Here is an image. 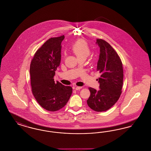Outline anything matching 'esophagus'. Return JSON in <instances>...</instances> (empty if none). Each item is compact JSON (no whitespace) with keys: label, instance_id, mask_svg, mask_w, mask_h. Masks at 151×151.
Returning a JSON list of instances; mask_svg holds the SVG:
<instances>
[{"label":"esophagus","instance_id":"obj_1","mask_svg":"<svg viewBox=\"0 0 151 151\" xmlns=\"http://www.w3.org/2000/svg\"><path fill=\"white\" fill-rule=\"evenodd\" d=\"M82 88V87H75V90L78 91V90H80Z\"/></svg>","mask_w":151,"mask_h":151}]
</instances>
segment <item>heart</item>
<instances>
[{
    "mask_svg": "<svg viewBox=\"0 0 151 151\" xmlns=\"http://www.w3.org/2000/svg\"><path fill=\"white\" fill-rule=\"evenodd\" d=\"M72 51L78 59H86L91 53L89 46L84 40H79L76 42L72 46Z\"/></svg>",
    "mask_w": 151,
    "mask_h": 151,
    "instance_id": "obj_1",
    "label": "heart"
}]
</instances>
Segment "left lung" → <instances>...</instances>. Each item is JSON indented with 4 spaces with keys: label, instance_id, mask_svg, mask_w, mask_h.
I'll return each mask as SVG.
<instances>
[{
    "label": "left lung",
    "instance_id": "left-lung-1",
    "mask_svg": "<svg viewBox=\"0 0 151 151\" xmlns=\"http://www.w3.org/2000/svg\"><path fill=\"white\" fill-rule=\"evenodd\" d=\"M100 47L97 71L100 90L89 87L90 96L87 100L88 106L96 111H106L117 101L121 94L124 71L122 63L118 54L104 40L97 39Z\"/></svg>",
    "mask_w": 151,
    "mask_h": 151
}]
</instances>
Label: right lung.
<instances>
[{
	"label": "right lung",
	"mask_w": 151,
	"mask_h": 151,
	"mask_svg": "<svg viewBox=\"0 0 151 151\" xmlns=\"http://www.w3.org/2000/svg\"><path fill=\"white\" fill-rule=\"evenodd\" d=\"M64 35L51 38L35 52L30 66V82L34 98L42 108L55 111L63 108L72 93L70 86H65L53 77L61 62V42Z\"/></svg>",
	"instance_id": "obj_1"
}]
</instances>
